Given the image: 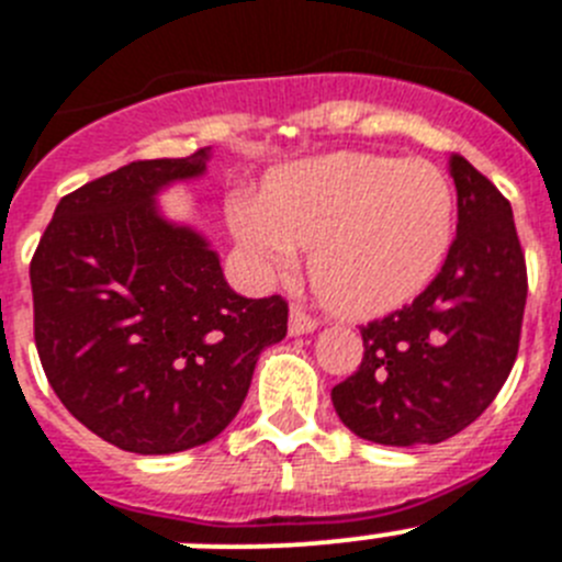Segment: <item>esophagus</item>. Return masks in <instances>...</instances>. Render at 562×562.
I'll return each instance as SVG.
<instances>
[{
	"label": "esophagus",
	"instance_id": "34e87169",
	"mask_svg": "<svg viewBox=\"0 0 562 562\" xmlns=\"http://www.w3.org/2000/svg\"><path fill=\"white\" fill-rule=\"evenodd\" d=\"M317 328V321L312 315H308L306 308L301 306H292L290 312V334H308V331H315Z\"/></svg>",
	"mask_w": 562,
	"mask_h": 562
}]
</instances>
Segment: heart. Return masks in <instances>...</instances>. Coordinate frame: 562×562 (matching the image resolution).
Returning a JSON list of instances; mask_svg holds the SVG:
<instances>
[{
  "instance_id": "1",
  "label": "heart",
  "mask_w": 562,
  "mask_h": 562,
  "mask_svg": "<svg viewBox=\"0 0 562 562\" xmlns=\"http://www.w3.org/2000/svg\"><path fill=\"white\" fill-rule=\"evenodd\" d=\"M457 198L431 161L339 153L241 200L234 231L261 265L286 267L312 247L308 276L339 315H382L440 272L454 241Z\"/></svg>"
}]
</instances>
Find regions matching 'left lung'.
I'll return each mask as SVG.
<instances>
[{"mask_svg": "<svg viewBox=\"0 0 562 562\" xmlns=\"http://www.w3.org/2000/svg\"><path fill=\"white\" fill-rule=\"evenodd\" d=\"M457 236L431 284L362 326L364 357L331 390L353 435L382 446H435L493 404L516 364L527 261L509 200L451 153Z\"/></svg>", "mask_w": 562, "mask_h": 562, "instance_id": "1", "label": "left lung"}]
</instances>
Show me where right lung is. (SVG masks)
Instances as JSON below:
<instances>
[{"label": "right lung", "instance_id": "add662e5", "mask_svg": "<svg viewBox=\"0 0 562 562\" xmlns=\"http://www.w3.org/2000/svg\"><path fill=\"white\" fill-rule=\"evenodd\" d=\"M209 147L133 161L60 198L33 261L35 348L60 404L133 454H175L236 418L259 353L286 337L281 295L241 297L156 192L203 175Z\"/></svg>", "mask_w": 562, "mask_h": 562}]
</instances>
